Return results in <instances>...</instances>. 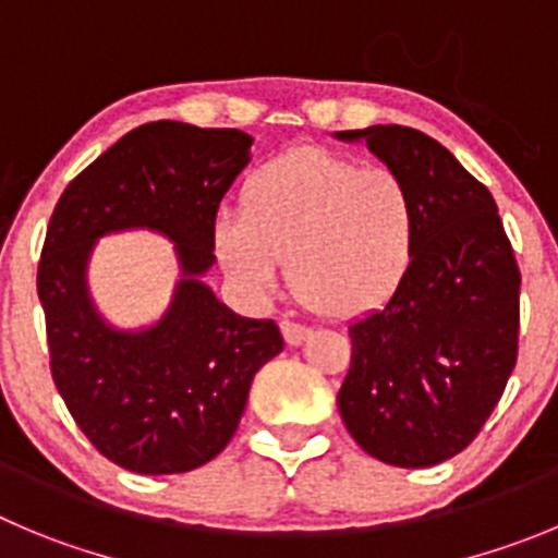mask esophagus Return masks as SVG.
I'll list each match as a JSON object with an SVG mask.
<instances>
[{
    "mask_svg": "<svg viewBox=\"0 0 558 558\" xmlns=\"http://www.w3.org/2000/svg\"><path fill=\"white\" fill-rule=\"evenodd\" d=\"M280 332H283V338H286V343H289V347H300V343H303L305 338L311 336L308 327L296 325V322H289V319L280 322Z\"/></svg>",
    "mask_w": 558,
    "mask_h": 558,
    "instance_id": "34e87169",
    "label": "esophagus"
}]
</instances>
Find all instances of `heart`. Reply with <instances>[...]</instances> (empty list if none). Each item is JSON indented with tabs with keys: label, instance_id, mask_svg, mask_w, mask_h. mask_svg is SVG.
I'll return each mask as SVG.
<instances>
[{
	"label": "heart",
	"instance_id": "b5f03b06",
	"mask_svg": "<svg viewBox=\"0 0 558 558\" xmlns=\"http://www.w3.org/2000/svg\"><path fill=\"white\" fill-rule=\"evenodd\" d=\"M211 239L247 294H275L289 262L308 308L350 319L402 286L418 244V203L393 168L300 145L244 179L239 215L217 217Z\"/></svg>",
	"mask_w": 558,
	"mask_h": 558
}]
</instances>
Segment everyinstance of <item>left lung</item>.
<instances>
[{"mask_svg": "<svg viewBox=\"0 0 558 558\" xmlns=\"http://www.w3.org/2000/svg\"><path fill=\"white\" fill-rule=\"evenodd\" d=\"M366 140L418 203L410 272L379 311L350 325L341 418L366 454L429 468L471 446L518 361L520 269L490 190L449 148L410 126Z\"/></svg>", "mask_w": 558, "mask_h": 558, "instance_id": "obj_1", "label": "left lung"}]
</instances>
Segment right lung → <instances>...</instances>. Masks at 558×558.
Returning a JSON list of instances; mask_svg holds the SVG:
<instances>
[{
    "label": "right lung",
    "instance_id": "add662e5",
    "mask_svg": "<svg viewBox=\"0 0 558 558\" xmlns=\"http://www.w3.org/2000/svg\"><path fill=\"white\" fill-rule=\"evenodd\" d=\"M239 129L156 121L132 129L60 195L46 228L38 296L51 379L98 454L161 476L215 460L236 432L255 372L283 350L272 319H244L201 275L215 264L220 201L250 161ZM150 227L177 242L185 280L159 326L112 331L84 267L104 232Z\"/></svg>",
    "mask_w": 558,
    "mask_h": 558
}]
</instances>
